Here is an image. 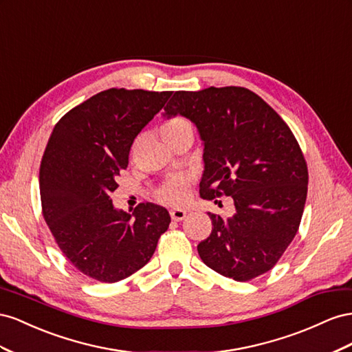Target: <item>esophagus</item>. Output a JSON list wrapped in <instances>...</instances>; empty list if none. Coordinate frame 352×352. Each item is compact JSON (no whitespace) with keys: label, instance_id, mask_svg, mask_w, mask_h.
<instances>
[{"label":"esophagus","instance_id":"1","mask_svg":"<svg viewBox=\"0 0 352 352\" xmlns=\"http://www.w3.org/2000/svg\"><path fill=\"white\" fill-rule=\"evenodd\" d=\"M186 215H187V212L183 209H173V210H170V218H173V221H182V219L186 218Z\"/></svg>","mask_w":352,"mask_h":352}]
</instances>
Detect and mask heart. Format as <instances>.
<instances>
[{"label":"heart","instance_id":"obj_1","mask_svg":"<svg viewBox=\"0 0 352 352\" xmlns=\"http://www.w3.org/2000/svg\"><path fill=\"white\" fill-rule=\"evenodd\" d=\"M187 128H192V126H190L187 120H184L183 118H170L166 120V122H164L160 131H162L164 137L168 140V142H170V140L182 134ZM190 186H192V182H190L188 177H183V175L173 177L157 188L156 197L159 202L166 204V205H173V206L184 205L186 200L188 199Z\"/></svg>","mask_w":352,"mask_h":352}]
</instances>
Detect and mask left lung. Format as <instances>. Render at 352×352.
<instances>
[{"label":"left lung","instance_id":"left-lung-1","mask_svg":"<svg viewBox=\"0 0 352 352\" xmlns=\"http://www.w3.org/2000/svg\"><path fill=\"white\" fill-rule=\"evenodd\" d=\"M164 110L188 118L204 140L200 196L234 200L233 217L208 214L212 232L197 245L200 258L237 282L267 273L294 240L307 200L308 168L294 133L243 87L175 91Z\"/></svg>","mask_w":352,"mask_h":352}]
</instances>
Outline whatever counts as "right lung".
<instances>
[{
    "label": "right lung",
    "mask_w": 352,
    "mask_h": 352,
    "mask_svg": "<svg viewBox=\"0 0 352 352\" xmlns=\"http://www.w3.org/2000/svg\"><path fill=\"white\" fill-rule=\"evenodd\" d=\"M173 91L109 88L60 118L39 168L45 223L76 270L115 283L144 267L170 223L168 210L140 204L116 210L112 195L134 138Z\"/></svg>",
    "instance_id": "obj_1"
}]
</instances>
